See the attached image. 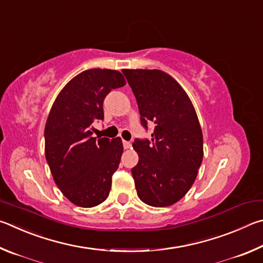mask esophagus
Listing matches in <instances>:
<instances>
[{"label": "esophagus", "mask_w": 263, "mask_h": 263, "mask_svg": "<svg viewBox=\"0 0 263 263\" xmlns=\"http://www.w3.org/2000/svg\"><path fill=\"white\" fill-rule=\"evenodd\" d=\"M122 143H123V148L124 149H129V148H130V146H132V143H130V142H128V141H122Z\"/></svg>", "instance_id": "esophagus-1"}]
</instances>
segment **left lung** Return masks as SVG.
Instances as JSON below:
<instances>
[{
  "mask_svg": "<svg viewBox=\"0 0 263 263\" xmlns=\"http://www.w3.org/2000/svg\"><path fill=\"white\" fill-rule=\"evenodd\" d=\"M136 97L141 123L155 130L135 140L139 163L132 168L137 195L151 206H168L187 194L203 159V135L192 100L182 86L158 69H123Z\"/></svg>",
  "mask_w": 263,
  "mask_h": 263,
  "instance_id": "left-lung-1",
  "label": "left lung"
}]
</instances>
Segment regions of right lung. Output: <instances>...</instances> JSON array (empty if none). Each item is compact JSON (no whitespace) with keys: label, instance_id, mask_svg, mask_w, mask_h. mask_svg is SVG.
<instances>
[{"label":"right lung","instance_id":"add662e5","mask_svg":"<svg viewBox=\"0 0 263 263\" xmlns=\"http://www.w3.org/2000/svg\"><path fill=\"white\" fill-rule=\"evenodd\" d=\"M126 84L112 69H89L60 91L45 126V156L55 183L77 206L92 208L109 194L119 167L122 141L92 137L96 119H104L103 101L112 89Z\"/></svg>","mask_w":263,"mask_h":263}]
</instances>
